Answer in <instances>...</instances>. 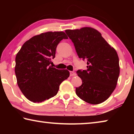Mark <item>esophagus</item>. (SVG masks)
I'll list each match as a JSON object with an SVG mask.
<instances>
[{
    "label": "esophagus",
    "mask_w": 134,
    "mask_h": 134,
    "mask_svg": "<svg viewBox=\"0 0 134 134\" xmlns=\"http://www.w3.org/2000/svg\"><path fill=\"white\" fill-rule=\"evenodd\" d=\"M70 76H76V73L74 71H70Z\"/></svg>",
    "instance_id": "34e87169"
}]
</instances>
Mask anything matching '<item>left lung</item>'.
Listing matches in <instances>:
<instances>
[{"instance_id": "obj_1", "label": "left lung", "mask_w": 134, "mask_h": 134, "mask_svg": "<svg viewBox=\"0 0 134 134\" xmlns=\"http://www.w3.org/2000/svg\"><path fill=\"white\" fill-rule=\"evenodd\" d=\"M65 32L74 43L79 57L87 61V70L77 72L82 85L76 88V94L93 105L103 102L114 91L119 76L116 50L98 31L91 27Z\"/></svg>"}]
</instances>
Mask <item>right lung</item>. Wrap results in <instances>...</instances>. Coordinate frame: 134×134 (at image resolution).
<instances>
[{
    "instance_id": "right-lung-1",
    "label": "right lung",
    "mask_w": 134,
    "mask_h": 134,
    "mask_svg": "<svg viewBox=\"0 0 134 134\" xmlns=\"http://www.w3.org/2000/svg\"><path fill=\"white\" fill-rule=\"evenodd\" d=\"M63 31H49L34 36L22 45L15 58L17 84L29 100L40 103L57 94L60 84L69 77L67 70L49 66L56 48L63 39Z\"/></svg>"
}]
</instances>
